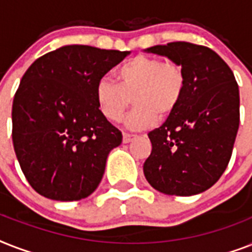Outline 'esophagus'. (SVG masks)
Here are the masks:
<instances>
[{
	"instance_id": "1",
	"label": "esophagus",
	"mask_w": 252,
	"mask_h": 252,
	"mask_svg": "<svg viewBox=\"0 0 252 252\" xmlns=\"http://www.w3.org/2000/svg\"><path fill=\"white\" fill-rule=\"evenodd\" d=\"M136 137L134 134H129V133H123V142L124 144H128V142H130L133 138Z\"/></svg>"
}]
</instances>
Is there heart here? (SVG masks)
Instances as JSON below:
<instances>
[{"label": "heart", "mask_w": 252, "mask_h": 252, "mask_svg": "<svg viewBox=\"0 0 252 252\" xmlns=\"http://www.w3.org/2000/svg\"><path fill=\"white\" fill-rule=\"evenodd\" d=\"M118 82L102 77L95 87V99L102 115L112 123L122 122L133 100L128 118L133 129H145L156 119H166L178 108L186 93L183 66L172 60L136 56L119 66Z\"/></svg>", "instance_id": "heart-1"}]
</instances>
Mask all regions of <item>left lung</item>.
<instances>
[{
    "label": "left lung",
    "mask_w": 252,
    "mask_h": 252,
    "mask_svg": "<svg viewBox=\"0 0 252 252\" xmlns=\"http://www.w3.org/2000/svg\"><path fill=\"white\" fill-rule=\"evenodd\" d=\"M146 51L179 63L187 77L178 108L148 134L153 149L144 163L146 180L166 195L207 191L226 170L239 128L234 74L204 45L174 41Z\"/></svg>",
    "instance_id": "8db88e82"
}]
</instances>
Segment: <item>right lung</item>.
<instances>
[{
    "label": "right lung",
    "mask_w": 252,
    "mask_h": 252,
    "mask_svg": "<svg viewBox=\"0 0 252 252\" xmlns=\"http://www.w3.org/2000/svg\"><path fill=\"white\" fill-rule=\"evenodd\" d=\"M129 52L65 45L31 64L14 95L13 145L30 186L57 201L91 195L122 132L99 110L95 87Z\"/></svg>",
    "instance_id": "add662e5"
}]
</instances>
